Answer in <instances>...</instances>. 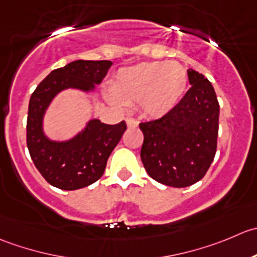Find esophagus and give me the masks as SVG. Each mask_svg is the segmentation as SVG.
I'll use <instances>...</instances> for the list:
<instances>
[{"instance_id":"esophagus-1","label":"esophagus","mask_w":257,"mask_h":257,"mask_svg":"<svg viewBox=\"0 0 257 257\" xmlns=\"http://www.w3.org/2000/svg\"><path fill=\"white\" fill-rule=\"evenodd\" d=\"M126 123H127L128 128H135L137 127V125H139V121H137L135 117H127L126 118Z\"/></svg>"}]
</instances>
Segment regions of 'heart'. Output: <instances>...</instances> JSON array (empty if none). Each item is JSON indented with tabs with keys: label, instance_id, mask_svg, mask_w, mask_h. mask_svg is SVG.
<instances>
[{
	"label": "heart",
	"instance_id": "1",
	"mask_svg": "<svg viewBox=\"0 0 257 257\" xmlns=\"http://www.w3.org/2000/svg\"><path fill=\"white\" fill-rule=\"evenodd\" d=\"M187 86V72L174 61H154L122 68L116 75L111 102L141 107L150 117H162L179 103Z\"/></svg>",
	"mask_w": 257,
	"mask_h": 257
}]
</instances>
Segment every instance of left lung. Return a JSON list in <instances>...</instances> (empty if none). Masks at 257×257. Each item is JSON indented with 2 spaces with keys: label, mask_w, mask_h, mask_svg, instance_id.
I'll return each instance as SVG.
<instances>
[{
  "label": "left lung",
  "mask_w": 257,
  "mask_h": 257,
  "mask_svg": "<svg viewBox=\"0 0 257 257\" xmlns=\"http://www.w3.org/2000/svg\"><path fill=\"white\" fill-rule=\"evenodd\" d=\"M189 88L162 117L140 123L141 160L150 177L171 187H187L206 175L217 147L220 106L211 82L187 70Z\"/></svg>",
  "instance_id": "obj_1"
}]
</instances>
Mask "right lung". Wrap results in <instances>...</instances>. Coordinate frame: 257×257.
Returning <instances> with one entry per match:
<instances>
[{
    "label": "right lung",
    "mask_w": 257,
    "mask_h": 257,
    "mask_svg": "<svg viewBox=\"0 0 257 257\" xmlns=\"http://www.w3.org/2000/svg\"><path fill=\"white\" fill-rule=\"evenodd\" d=\"M111 61L77 60L53 70L31 95L27 115V147L43 179L61 190H77L97 181L103 175L108 156L126 131L125 121L106 125L92 120L75 139L50 141L42 132V117L51 100L63 88L90 91L101 83Z\"/></svg>",
    "instance_id": "add662e5"
}]
</instances>
